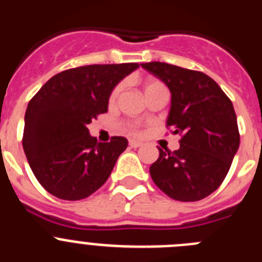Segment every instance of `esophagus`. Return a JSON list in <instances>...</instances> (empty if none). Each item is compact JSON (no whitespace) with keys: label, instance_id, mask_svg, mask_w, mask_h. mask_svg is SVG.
<instances>
[{"label":"esophagus","instance_id":"34e87169","mask_svg":"<svg viewBox=\"0 0 262 262\" xmlns=\"http://www.w3.org/2000/svg\"><path fill=\"white\" fill-rule=\"evenodd\" d=\"M128 144H129V147H131V148H139V147H142L143 143L138 142V140H134V139H131V140L128 142Z\"/></svg>","mask_w":262,"mask_h":262}]
</instances>
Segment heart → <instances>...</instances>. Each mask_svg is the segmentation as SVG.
Returning a JSON list of instances; mask_svg holds the SVG:
<instances>
[{
	"label": "heart",
	"mask_w": 262,
	"mask_h": 262,
	"mask_svg": "<svg viewBox=\"0 0 262 262\" xmlns=\"http://www.w3.org/2000/svg\"><path fill=\"white\" fill-rule=\"evenodd\" d=\"M161 86H164L163 82H160L159 80H155V78H147V80L143 82V89H144L145 96L151 93V92H154V90L159 89V88H161ZM120 89H122V85H118V86L113 90V93H111V96H110V102H114L115 99L118 98V94H119ZM134 131H136V129L134 128Z\"/></svg>",
	"instance_id": "obj_1"
}]
</instances>
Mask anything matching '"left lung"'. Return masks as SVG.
Wrapping results in <instances>:
<instances>
[{
    "label": "left lung",
    "mask_w": 262,
    "mask_h": 262,
    "mask_svg": "<svg viewBox=\"0 0 262 262\" xmlns=\"http://www.w3.org/2000/svg\"><path fill=\"white\" fill-rule=\"evenodd\" d=\"M142 67L170 90L166 126L181 135L177 151L159 148V159L149 168L152 180L176 201L203 200L221 186L239 149L232 102L202 72L160 61Z\"/></svg>",
    "instance_id": "obj_1"
}]
</instances>
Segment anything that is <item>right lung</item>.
<instances>
[{"mask_svg": "<svg viewBox=\"0 0 262 262\" xmlns=\"http://www.w3.org/2000/svg\"><path fill=\"white\" fill-rule=\"evenodd\" d=\"M138 68V62H123L67 69L32 97L25 114L23 151L48 193L60 200H84L107 181L128 142L113 136L98 143L88 124L107 111L113 89Z\"/></svg>", "mask_w": 262, "mask_h": 262, "instance_id": "obj_1", "label": "right lung"}]
</instances>
